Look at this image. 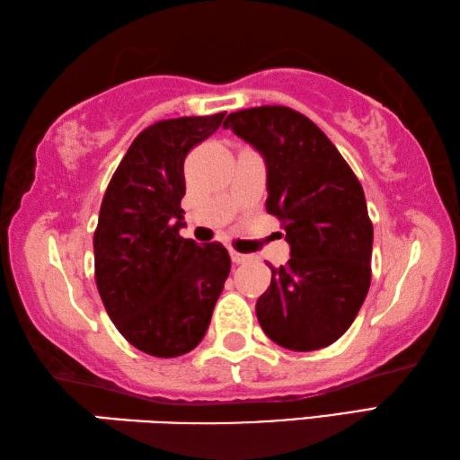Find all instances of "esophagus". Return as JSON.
I'll return each mask as SVG.
<instances>
[{
	"label": "esophagus",
	"mask_w": 460,
	"mask_h": 460,
	"mask_svg": "<svg viewBox=\"0 0 460 460\" xmlns=\"http://www.w3.org/2000/svg\"><path fill=\"white\" fill-rule=\"evenodd\" d=\"M230 256H232V262H236V264H244V262L251 261V256H248V254H240V252H236V251H230Z\"/></svg>",
	"instance_id": "34e87169"
}]
</instances>
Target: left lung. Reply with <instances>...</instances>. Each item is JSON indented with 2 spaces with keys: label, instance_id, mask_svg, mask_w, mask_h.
I'll use <instances>...</instances> for the list:
<instances>
[{
  "label": "left lung",
  "instance_id": "left-lung-1",
  "mask_svg": "<svg viewBox=\"0 0 460 460\" xmlns=\"http://www.w3.org/2000/svg\"><path fill=\"white\" fill-rule=\"evenodd\" d=\"M224 128L264 157L267 212L283 222L291 246L256 301L262 332L293 351L327 348L348 332L372 280L364 188L327 135L293 109L236 111Z\"/></svg>",
  "mask_w": 460,
  "mask_h": 460
}]
</instances>
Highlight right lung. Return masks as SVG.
I'll return each mask as SVG.
<instances>
[{"instance_id": "obj_1", "label": "right lung", "mask_w": 460, "mask_h": 460, "mask_svg": "<svg viewBox=\"0 0 460 460\" xmlns=\"http://www.w3.org/2000/svg\"><path fill=\"white\" fill-rule=\"evenodd\" d=\"M224 115L153 123L135 137L104 191L93 240L96 288L119 333L149 356L196 348L228 279L220 243L180 236L185 155Z\"/></svg>"}]
</instances>
